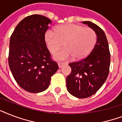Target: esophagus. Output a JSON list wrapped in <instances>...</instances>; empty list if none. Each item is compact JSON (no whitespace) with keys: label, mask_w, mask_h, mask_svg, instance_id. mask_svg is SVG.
I'll return each mask as SVG.
<instances>
[{"label":"esophagus","mask_w":122,"mask_h":122,"mask_svg":"<svg viewBox=\"0 0 122 122\" xmlns=\"http://www.w3.org/2000/svg\"><path fill=\"white\" fill-rule=\"evenodd\" d=\"M65 63H61V62L58 63V66H59V68H62L63 66H65Z\"/></svg>","instance_id":"1"}]
</instances>
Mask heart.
Instances as JSON below:
<instances>
[{
  "label": "heart",
  "mask_w": 122,
  "mask_h": 122,
  "mask_svg": "<svg viewBox=\"0 0 122 122\" xmlns=\"http://www.w3.org/2000/svg\"><path fill=\"white\" fill-rule=\"evenodd\" d=\"M45 41L52 53L63 46L65 48L54 55L57 61H65L74 57L80 60L85 58L92 50L96 42V34L92 29L76 24H66L49 30L45 35Z\"/></svg>",
  "instance_id": "1"
}]
</instances>
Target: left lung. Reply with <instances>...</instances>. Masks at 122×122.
Here are the masks:
<instances>
[{
  "label": "left lung",
  "instance_id": "1",
  "mask_svg": "<svg viewBox=\"0 0 122 122\" xmlns=\"http://www.w3.org/2000/svg\"><path fill=\"white\" fill-rule=\"evenodd\" d=\"M95 31L97 42L88 56L81 61L69 64L71 72L66 77L69 93L77 98H87L100 89L108 76L110 53L104 31L92 22H82Z\"/></svg>",
  "mask_w": 122,
  "mask_h": 122
}]
</instances>
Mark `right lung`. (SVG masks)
<instances>
[{
  "mask_svg": "<svg viewBox=\"0 0 122 122\" xmlns=\"http://www.w3.org/2000/svg\"><path fill=\"white\" fill-rule=\"evenodd\" d=\"M52 21L39 14L27 16L16 26L10 39L9 65L22 89L31 93L46 91L59 67L52 60L45 34Z\"/></svg>",
  "mask_w": 122,
  "mask_h": 122,
  "instance_id": "1",
  "label": "right lung"
}]
</instances>
